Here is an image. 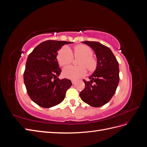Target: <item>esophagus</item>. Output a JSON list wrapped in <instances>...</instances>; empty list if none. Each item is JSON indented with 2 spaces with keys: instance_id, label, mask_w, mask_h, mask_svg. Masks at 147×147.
<instances>
[{
  "instance_id": "obj_1",
  "label": "esophagus",
  "mask_w": 147,
  "mask_h": 147,
  "mask_svg": "<svg viewBox=\"0 0 147 147\" xmlns=\"http://www.w3.org/2000/svg\"><path fill=\"white\" fill-rule=\"evenodd\" d=\"M71 82H72L73 84H74L75 83V80H71Z\"/></svg>"
}]
</instances>
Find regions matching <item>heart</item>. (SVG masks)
I'll list each match as a JSON object with an SVG mask.
<instances>
[{
  "mask_svg": "<svg viewBox=\"0 0 147 147\" xmlns=\"http://www.w3.org/2000/svg\"><path fill=\"white\" fill-rule=\"evenodd\" d=\"M91 49L84 45H78L74 47V55L79 57L78 64L79 66H68L63 70L64 76L70 79H78L86 74V69L89 71L94 70L97 65V61L92 56ZM72 51L69 47H64L59 51L57 55V60L61 66H67L72 63L74 60Z\"/></svg>",
  "mask_w": 147,
  "mask_h": 147,
  "instance_id": "heart-1",
  "label": "heart"
}]
</instances>
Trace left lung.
I'll list each match as a JSON object with an SVG mask.
<instances>
[{"instance_id":"left-lung-1","label":"left lung","mask_w":147,"mask_h":147,"mask_svg":"<svg viewBox=\"0 0 147 147\" xmlns=\"http://www.w3.org/2000/svg\"><path fill=\"white\" fill-rule=\"evenodd\" d=\"M94 51L97 57V67L89 77L83 80L84 90L80 93L82 100L94 107L106 104L116 92L119 80L118 63L110 49L97 42L84 41Z\"/></svg>"}]
</instances>
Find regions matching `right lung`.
<instances>
[{
  "instance_id": "1",
  "label": "right lung",
  "mask_w": 147,
  "mask_h": 147,
  "mask_svg": "<svg viewBox=\"0 0 147 147\" xmlns=\"http://www.w3.org/2000/svg\"><path fill=\"white\" fill-rule=\"evenodd\" d=\"M73 42L49 40L40 43L28 56L24 72L27 92L33 102L43 108L60 104L72 85L69 79H59L61 70L57 55L65 44Z\"/></svg>"
}]
</instances>
